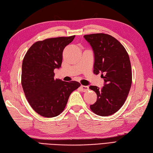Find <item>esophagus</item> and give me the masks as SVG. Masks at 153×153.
<instances>
[{
  "mask_svg": "<svg viewBox=\"0 0 153 153\" xmlns=\"http://www.w3.org/2000/svg\"><path fill=\"white\" fill-rule=\"evenodd\" d=\"M80 88L81 90H82V91H86L88 90V89H89V88H88V86H83V85H81L80 86Z\"/></svg>",
  "mask_w": 153,
  "mask_h": 153,
  "instance_id": "obj_1",
  "label": "esophagus"
}]
</instances>
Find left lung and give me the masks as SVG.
Instances as JSON below:
<instances>
[{"mask_svg": "<svg viewBox=\"0 0 153 153\" xmlns=\"http://www.w3.org/2000/svg\"><path fill=\"white\" fill-rule=\"evenodd\" d=\"M84 37L94 52V73H102L105 81L101 89L90 86L97 97L96 102L90 106V109L100 116H109L122 107L130 90L132 73L130 57L123 45L111 35L94 33Z\"/></svg>", "mask_w": 153, "mask_h": 153, "instance_id": "obj_1", "label": "left lung"}]
</instances>
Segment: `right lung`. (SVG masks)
<instances>
[{
    "label": "right lung",
    "instance_id": "obj_1",
    "mask_svg": "<svg viewBox=\"0 0 153 153\" xmlns=\"http://www.w3.org/2000/svg\"><path fill=\"white\" fill-rule=\"evenodd\" d=\"M75 35L46 39L35 42L22 63V85L33 109L42 117L58 116L71 94L80 86L76 81L54 79V69L62 65L63 51Z\"/></svg>",
    "mask_w": 153,
    "mask_h": 153
}]
</instances>
